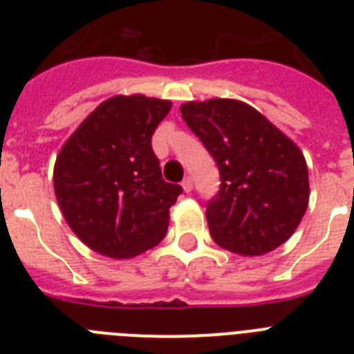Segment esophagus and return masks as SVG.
Segmentation results:
<instances>
[{
    "label": "esophagus",
    "instance_id": "1",
    "mask_svg": "<svg viewBox=\"0 0 354 354\" xmlns=\"http://www.w3.org/2000/svg\"><path fill=\"white\" fill-rule=\"evenodd\" d=\"M183 187H184V192L186 193H189L193 189V180H192V177H186V179L183 180Z\"/></svg>",
    "mask_w": 354,
    "mask_h": 354
}]
</instances>
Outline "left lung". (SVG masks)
<instances>
[{"label": "left lung", "instance_id": "8db88e82", "mask_svg": "<svg viewBox=\"0 0 354 354\" xmlns=\"http://www.w3.org/2000/svg\"><path fill=\"white\" fill-rule=\"evenodd\" d=\"M180 113L220 171V189L205 209L212 239L250 257L286 243L308 205L301 150L241 101L187 102Z\"/></svg>", "mask_w": 354, "mask_h": 354}]
</instances>
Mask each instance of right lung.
Listing matches in <instances>:
<instances>
[{"label":"right lung","mask_w":354,"mask_h":354,"mask_svg":"<svg viewBox=\"0 0 354 354\" xmlns=\"http://www.w3.org/2000/svg\"><path fill=\"white\" fill-rule=\"evenodd\" d=\"M171 104L117 95L95 108L56 158L55 193L72 232L97 253L129 259L161 243L183 193L162 180L152 134Z\"/></svg>","instance_id":"right-lung-1"}]
</instances>
